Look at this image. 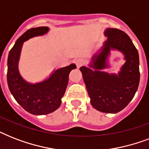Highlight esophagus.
<instances>
[{"mask_svg": "<svg viewBox=\"0 0 149 149\" xmlns=\"http://www.w3.org/2000/svg\"><path fill=\"white\" fill-rule=\"evenodd\" d=\"M75 63H76V65L78 68L80 67L81 65H83L84 64V59H82V58H77L76 60H75Z\"/></svg>", "mask_w": 149, "mask_h": 149, "instance_id": "obj_1", "label": "esophagus"}]
</instances>
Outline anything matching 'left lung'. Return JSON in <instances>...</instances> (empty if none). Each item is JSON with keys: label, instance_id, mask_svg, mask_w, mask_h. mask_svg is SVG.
Masks as SVG:
<instances>
[{"label": "left lung", "instance_id": "left-lung-1", "mask_svg": "<svg viewBox=\"0 0 149 149\" xmlns=\"http://www.w3.org/2000/svg\"><path fill=\"white\" fill-rule=\"evenodd\" d=\"M107 41L91 58L89 67L81 71L92 106L104 113H115L127 107L136 93L140 80L138 50L129 36L116 29H106ZM111 50L124 55L125 64L118 74L102 69L109 67L108 58Z\"/></svg>", "mask_w": 149, "mask_h": 149}]
</instances>
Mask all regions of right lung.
Instances as JSON below:
<instances>
[{"label":"right lung","instance_id":"1","mask_svg":"<svg viewBox=\"0 0 149 149\" xmlns=\"http://www.w3.org/2000/svg\"><path fill=\"white\" fill-rule=\"evenodd\" d=\"M49 31V29L45 26L29 29L17 38L8 55L7 79L9 90L16 101L34 115L48 114L59 107L69 82V74L77 68L72 63L57 69L49 78L36 84H31L23 79L18 70L23 43L33 37L43 36Z\"/></svg>","mask_w":149,"mask_h":149}]
</instances>
